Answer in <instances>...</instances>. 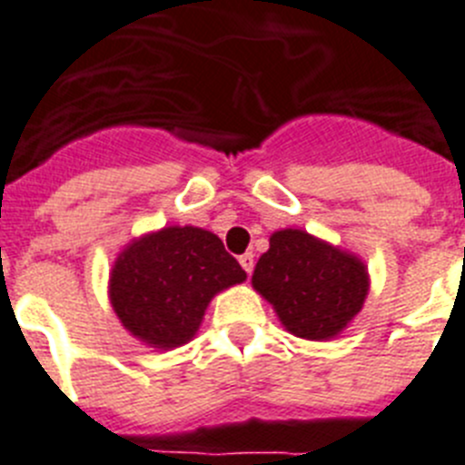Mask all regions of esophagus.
Returning a JSON list of instances; mask_svg holds the SVG:
<instances>
[{"label": "esophagus", "mask_w": 465, "mask_h": 465, "mask_svg": "<svg viewBox=\"0 0 465 465\" xmlns=\"http://www.w3.org/2000/svg\"><path fill=\"white\" fill-rule=\"evenodd\" d=\"M240 265L244 267L246 274H251V272H253V265H255L253 253H244V255H240Z\"/></svg>", "instance_id": "obj_1"}]
</instances>
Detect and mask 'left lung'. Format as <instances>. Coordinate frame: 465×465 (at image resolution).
<instances>
[{"label":"left lung","instance_id":"8db88e82","mask_svg":"<svg viewBox=\"0 0 465 465\" xmlns=\"http://www.w3.org/2000/svg\"><path fill=\"white\" fill-rule=\"evenodd\" d=\"M291 334L309 341L339 336L369 295V272L357 255L306 230H276L251 279Z\"/></svg>","mask_w":465,"mask_h":465}]
</instances>
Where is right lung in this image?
Segmentation results:
<instances>
[{"instance_id": "right-lung-1", "label": "right lung", "mask_w": 465, "mask_h": 465, "mask_svg": "<svg viewBox=\"0 0 465 465\" xmlns=\"http://www.w3.org/2000/svg\"><path fill=\"white\" fill-rule=\"evenodd\" d=\"M246 272L210 230L170 225L134 240L110 272V304L122 325L161 351L184 346L216 292Z\"/></svg>"}]
</instances>
